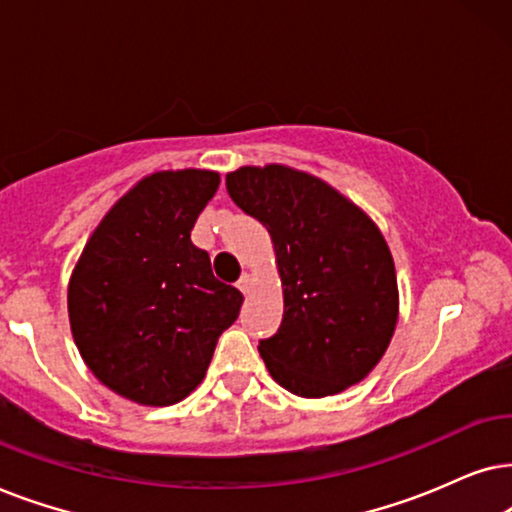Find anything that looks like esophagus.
<instances>
[{"mask_svg": "<svg viewBox=\"0 0 512 512\" xmlns=\"http://www.w3.org/2000/svg\"><path fill=\"white\" fill-rule=\"evenodd\" d=\"M236 285H238V290L243 292V295H248L250 288H252V276L250 274H243L241 278H238Z\"/></svg>", "mask_w": 512, "mask_h": 512, "instance_id": "34e87169", "label": "esophagus"}]
</instances>
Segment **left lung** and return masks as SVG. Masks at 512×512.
<instances>
[{"label": "left lung", "mask_w": 512, "mask_h": 512, "mask_svg": "<svg viewBox=\"0 0 512 512\" xmlns=\"http://www.w3.org/2000/svg\"><path fill=\"white\" fill-rule=\"evenodd\" d=\"M231 201L271 234L283 323L260 356L302 398L342 393L372 372L398 323L391 250L370 217L327 182L288 166L227 175Z\"/></svg>", "instance_id": "8db88e82"}]
</instances>
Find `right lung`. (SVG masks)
I'll return each mask as SVG.
<instances>
[{"instance_id": "obj_1", "label": "right lung", "mask_w": 512, "mask_h": 512, "mask_svg": "<svg viewBox=\"0 0 512 512\" xmlns=\"http://www.w3.org/2000/svg\"><path fill=\"white\" fill-rule=\"evenodd\" d=\"M213 170H161L114 203L67 288L74 344L95 377L140 405L180 403L206 377L243 295L192 243Z\"/></svg>"}]
</instances>
